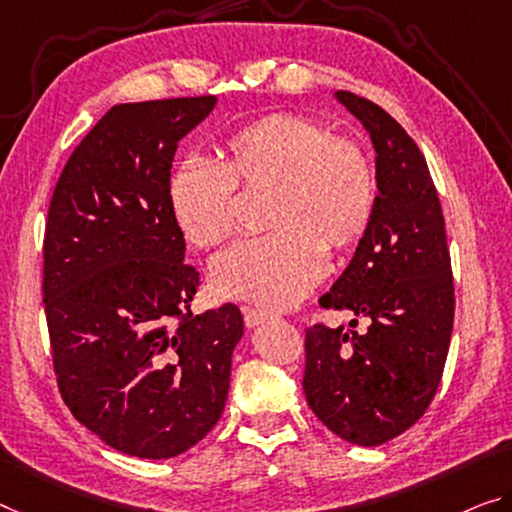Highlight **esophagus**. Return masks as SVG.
Masks as SVG:
<instances>
[{"mask_svg": "<svg viewBox=\"0 0 512 512\" xmlns=\"http://www.w3.org/2000/svg\"><path fill=\"white\" fill-rule=\"evenodd\" d=\"M242 311H245V325L247 327H258V325H263V322L272 320V313L261 311V309H251V306H245Z\"/></svg>", "mask_w": 512, "mask_h": 512, "instance_id": "obj_1", "label": "esophagus"}]
</instances>
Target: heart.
I'll use <instances>...</instances> for the list:
<instances>
[{
    "label": "heart",
    "instance_id": "obj_1",
    "mask_svg": "<svg viewBox=\"0 0 512 512\" xmlns=\"http://www.w3.org/2000/svg\"><path fill=\"white\" fill-rule=\"evenodd\" d=\"M277 183L270 224L210 261L215 293L263 306L300 302L327 270V245L345 247L371 222L377 180L357 141L334 137L302 114H270L226 141L224 162L187 157L169 178V206L196 247H212L233 231L235 190Z\"/></svg>",
    "mask_w": 512,
    "mask_h": 512
}]
</instances>
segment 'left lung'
<instances>
[{"label":"left lung","mask_w":512,"mask_h":512,"mask_svg":"<svg viewBox=\"0 0 512 512\" xmlns=\"http://www.w3.org/2000/svg\"><path fill=\"white\" fill-rule=\"evenodd\" d=\"M334 98L373 141L377 199L355 256L320 304L368 318V329H306L302 387L334 435L377 446L421 419L442 380L455 311L451 256L414 139L375 102L348 91Z\"/></svg>","instance_id":"8db88e82"}]
</instances>
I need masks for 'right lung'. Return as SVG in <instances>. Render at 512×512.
I'll use <instances>...</instances> for the list:
<instances>
[{
	"mask_svg": "<svg viewBox=\"0 0 512 512\" xmlns=\"http://www.w3.org/2000/svg\"><path fill=\"white\" fill-rule=\"evenodd\" d=\"M215 105L112 107L70 155L47 212L43 302L61 398L135 458H174L215 428L245 334L235 304L192 316L199 274L169 206L178 141Z\"/></svg>",
	"mask_w": 512,
	"mask_h": 512,
	"instance_id": "right-lung-1",
	"label": "right lung"
}]
</instances>
